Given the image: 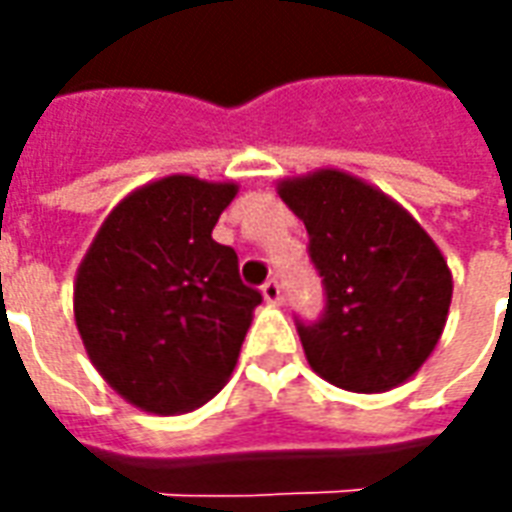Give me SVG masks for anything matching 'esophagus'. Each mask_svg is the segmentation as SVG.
<instances>
[{
  "instance_id": "34e87169",
  "label": "esophagus",
  "mask_w": 512,
  "mask_h": 512,
  "mask_svg": "<svg viewBox=\"0 0 512 512\" xmlns=\"http://www.w3.org/2000/svg\"><path fill=\"white\" fill-rule=\"evenodd\" d=\"M263 299L268 304H282V288H279L277 279H268L266 285H263Z\"/></svg>"
}]
</instances>
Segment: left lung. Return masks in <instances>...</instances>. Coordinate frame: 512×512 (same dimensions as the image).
I'll return each instance as SVG.
<instances>
[{
  "label": "left lung",
  "mask_w": 512,
  "mask_h": 512,
  "mask_svg": "<svg viewBox=\"0 0 512 512\" xmlns=\"http://www.w3.org/2000/svg\"><path fill=\"white\" fill-rule=\"evenodd\" d=\"M310 235L326 288L318 323H299L310 367L329 384L376 395L406 384L439 345L452 274L411 213L343 169L277 183Z\"/></svg>",
  "instance_id": "left-lung-1"
}]
</instances>
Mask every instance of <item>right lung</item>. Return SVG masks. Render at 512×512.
Listing matches in <instances>:
<instances>
[{
	"mask_svg": "<svg viewBox=\"0 0 512 512\" xmlns=\"http://www.w3.org/2000/svg\"><path fill=\"white\" fill-rule=\"evenodd\" d=\"M238 183L167 175L117 202L79 263L73 315L104 381L147 414H186L230 376L263 301L213 227Z\"/></svg>",
	"mask_w": 512,
	"mask_h": 512,
	"instance_id": "obj_1",
	"label": "right lung"
}]
</instances>
